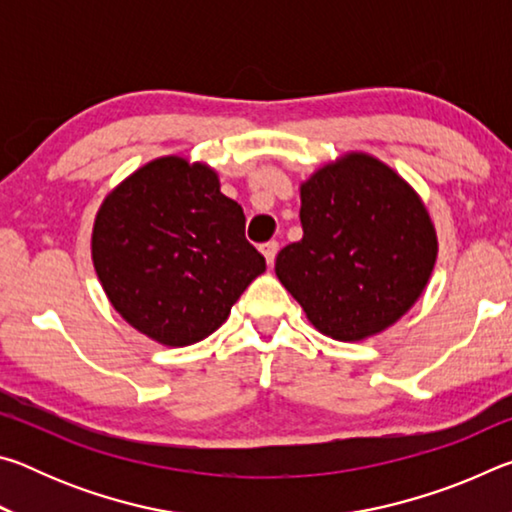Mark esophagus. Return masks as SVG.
<instances>
[{"label":"esophagus","mask_w":512,"mask_h":512,"mask_svg":"<svg viewBox=\"0 0 512 512\" xmlns=\"http://www.w3.org/2000/svg\"><path fill=\"white\" fill-rule=\"evenodd\" d=\"M277 250H280V244H277V241H268V244L262 246V253H264V257H266V264H268V266H273Z\"/></svg>","instance_id":"34e87169"}]
</instances>
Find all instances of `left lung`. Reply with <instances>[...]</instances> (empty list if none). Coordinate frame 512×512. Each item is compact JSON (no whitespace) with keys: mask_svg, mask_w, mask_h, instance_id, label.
<instances>
[{"mask_svg":"<svg viewBox=\"0 0 512 512\" xmlns=\"http://www.w3.org/2000/svg\"><path fill=\"white\" fill-rule=\"evenodd\" d=\"M302 239L275 275L309 323L336 341H363L397 323L427 287L438 257L427 207L368 153H345L300 185Z\"/></svg>","mask_w":512,"mask_h":512,"instance_id":"8db88e82","label":"left lung"}]
</instances>
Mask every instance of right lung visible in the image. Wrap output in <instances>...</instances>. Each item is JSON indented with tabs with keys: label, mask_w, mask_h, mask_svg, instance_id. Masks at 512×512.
Segmentation results:
<instances>
[{
	"label": "right lung",
	"mask_w": 512,
	"mask_h": 512,
	"mask_svg": "<svg viewBox=\"0 0 512 512\" xmlns=\"http://www.w3.org/2000/svg\"><path fill=\"white\" fill-rule=\"evenodd\" d=\"M244 228V210L221 194L214 169L164 155L103 198L92 228L94 271L128 325L183 348L216 332L266 271Z\"/></svg>",
	"instance_id": "1"
}]
</instances>
